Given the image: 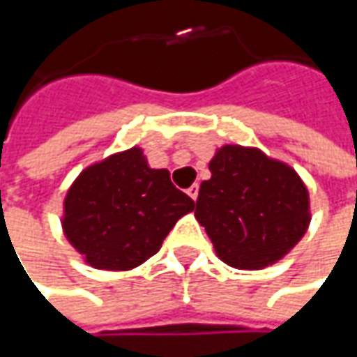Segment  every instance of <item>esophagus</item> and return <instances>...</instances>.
Segmentation results:
<instances>
[{"label": "esophagus", "mask_w": 357, "mask_h": 357, "mask_svg": "<svg viewBox=\"0 0 357 357\" xmlns=\"http://www.w3.org/2000/svg\"><path fill=\"white\" fill-rule=\"evenodd\" d=\"M186 195L190 197L192 200H197L199 199V185H192L188 190H186Z\"/></svg>", "instance_id": "esophagus-1"}]
</instances>
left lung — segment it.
I'll return each instance as SVG.
<instances>
[{"instance_id":"obj_1","label":"left lung","mask_w":357,"mask_h":357,"mask_svg":"<svg viewBox=\"0 0 357 357\" xmlns=\"http://www.w3.org/2000/svg\"><path fill=\"white\" fill-rule=\"evenodd\" d=\"M195 216L222 262L260 270L278 262L306 234L308 188L298 172L258 149L227 144L208 165Z\"/></svg>"}]
</instances>
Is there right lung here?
<instances>
[{
	"label": "right lung",
	"instance_id": "add662e5",
	"mask_svg": "<svg viewBox=\"0 0 357 357\" xmlns=\"http://www.w3.org/2000/svg\"><path fill=\"white\" fill-rule=\"evenodd\" d=\"M195 200L151 169L132 146L81 172L63 202V232L85 262L101 270H130L158 252L162 240Z\"/></svg>",
	"mask_w": 357,
	"mask_h": 357
}]
</instances>
